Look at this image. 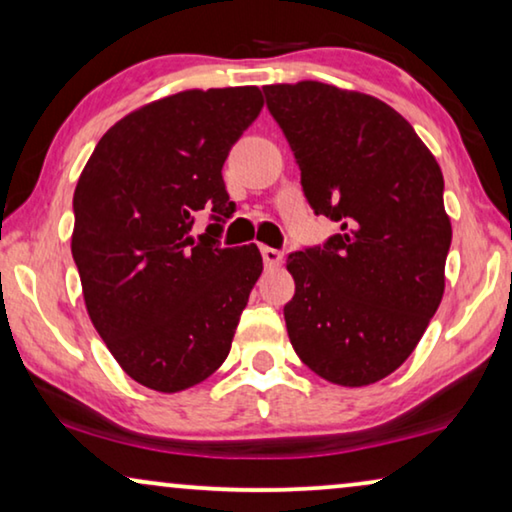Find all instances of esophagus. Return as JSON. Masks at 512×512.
Listing matches in <instances>:
<instances>
[{"label": "esophagus", "mask_w": 512, "mask_h": 512, "mask_svg": "<svg viewBox=\"0 0 512 512\" xmlns=\"http://www.w3.org/2000/svg\"><path fill=\"white\" fill-rule=\"evenodd\" d=\"M261 254H263V263L265 268H277L279 263H282V251L279 249H272V247H261Z\"/></svg>", "instance_id": "1"}]
</instances>
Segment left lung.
I'll use <instances>...</instances> for the list:
<instances>
[{"label": "left lung", "mask_w": 512, "mask_h": 512, "mask_svg": "<svg viewBox=\"0 0 512 512\" xmlns=\"http://www.w3.org/2000/svg\"><path fill=\"white\" fill-rule=\"evenodd\" d=\"M263 93L305 198L340 223L324 247L286 258L291 345L340 387L380 382L415 352L443 300L452 242L443 172L412 125L373 95L321 81Z\"/></svg>", "instance_id": "8db88e82"}]
</instances>
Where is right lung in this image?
I'll use <instances>...</instances> for the list:
<instances>
[{"instance_id":"1","label":"right lung","mask_w":512,"mask_h":512,"mask_svg":"<svg viewBox=\"0 0 512 512\" xmlns=\"http://www.w3.org/2000/svg\"><path fill=\"white\" fill-rule=\"evenodd\" d=\"M256 86L181 90L130 111L97 142L74 191L72 256L95 331L132 380L177 394L226 361L263 272L256 244L193 240V214L235 212L221 170L256 121Z\"/></svg>"}]
</instances>
